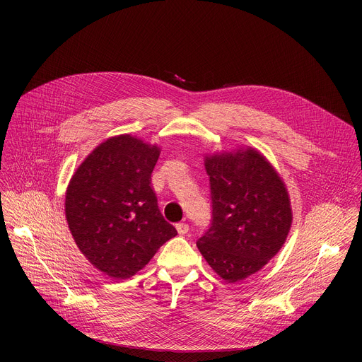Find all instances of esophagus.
<instances>
[{"instance_id":"34e87169","label":"esophagus","mask_w":362,"mask_h":362,"mask_svg":"<svg viewBox=\"0 0 362 362\" xmlns=\"http://www.w3.org/2000/svg\"><path fill=\"white\" fill-rule=\"evenodd\" d=\"M176 229H177L179 235H186L189 232V225L187 223H177Z\"/></svg>"}]
</instances>
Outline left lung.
Segmentation results:
<instances>
[{
  "label": "left lung",
  "instance_id": "obj_1",
  "mask_svg": "<svg viewBox=\"0 0 362 362\" xmlns=\"http://www.w3.org/2000/svg\"><path fill=\"white\" fill-rule=\"evenodd\" d=\"M212 221L196 245L211 268L229 284L262 269L279 252L292 223L285 183L252 148L206 156Z\"/></svg>",
  "mask_w": 362,
  "mask_h": 362
}]
</instances>
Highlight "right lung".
Masks as SVG:
<instances>
[{
    "label": "right lung",
    "instance_id": "add662e5",
    "mask_svg": "<svg viewBox=\"0 0 362 362\" xmlns=\"http://www.w3.org/2000/svg\"><path fill=\"white\" fill-rule=\"evenodd\" d=\"M160 148L130 134L97 146L66 193L70 232L88 262L113 279L143 269L177 235L162 215L150 176Z\"/></svg>",
    "mask_w": 362,
    "mask_h": 362
}]
</instances>
